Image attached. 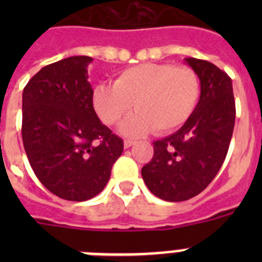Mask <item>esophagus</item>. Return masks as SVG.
I'll use <instances>...</instances> for the list:
<instances>
[{"mask_svg":"<svg viewBox=\"0 0 262 262\" xmlns=\"http://www.w3.org/2000/svg\"><path fill=\"white\" fill-rule=\"evenodd\" d=\"M123 144H124V148H129L135 144V142H134V140H129V139H127V140H124Z\"/></svg>","mask_w":262,"mask_h":262,"instance_id":"34e87169","label":"esophagus"}]
</instances>
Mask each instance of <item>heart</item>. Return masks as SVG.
Wrapping results in <instances>:
<instances>
[{"label":"heart","mask_w":262,"mask_h":262,"mask_svg":"<svg viewBox=\"0 0 262 262\" xmlns=\"http://www.w3.org/2000/svg\"><path fill=\"white\" fill-rule=\"evenodd\" d=\"M200 97V78L191 68L145 62L124 69L114 85H97L93 106L103 123L115 124L135 103L138 111L120 124L119 131L136 138L155 128L165 134L181 127L194 113Z\"/></svg>","instance_id":"1"}]
</instances>
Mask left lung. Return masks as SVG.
I'll list each match as a JSON object with an SVG mask.
<instances>
[{
	"instance_id": "obj_1",
	"label": "left lung",
	"mask_w": 262,
	"mask_h": 262,
	"mask_svg": "<svg viewBox=\"0 0 262 262\" xmlns=\"http://www.w3.org/2000/svg\"><path fill=\"white\" fill-rule=\"evenodd\" d=\"M201 82V97L186 123L154 142V157L142 168L152 194L168 202L198 195L217 174L228 152L235 126L232 81L206 60L187 57Z\"/></svg>"
}]
</instances>
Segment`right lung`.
Instances as JSON below:
<instances>
[{"label":"right lung","mask_w":262,"mask_h":262,"mask_svg":"<svg viewBox=\"0 0 262 262\" xmlns=\"http://www.w3.org/2000/svg\"><path fill=\"white\" fill-rule=\"evenodd\" d=\"M89 56L41 68L22 94V139L39 181L62 200L82 202L108 182L123 140L97 117Z\"/></svg>","instance_id":"1"}]
</instances>
